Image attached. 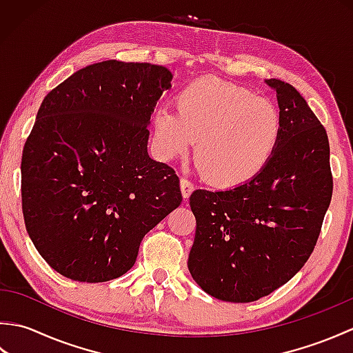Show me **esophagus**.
Here are the masks:
<instances>
[{"label": "esophagus", "mask_w": 353, "mask_h": 353, "mask_svg": "<svg viewBox=\"0 0 353 353\" xmlns=\"http://www.w3.org/2000/svg\"><path fill=\"white\" fill-rule=\"evenodd\" d=\"M181 191L183 199H188L191 196V192L194 191V185L188 181V179H181Z\"/></svg>", "instance_id": "esophagus-1"}]
</instances>
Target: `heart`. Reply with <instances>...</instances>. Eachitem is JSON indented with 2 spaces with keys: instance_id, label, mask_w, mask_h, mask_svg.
I'll list each match as a JSON object with an SVG mask.
<instances>
[{
  "instance_id": "heart-1",
  "label": "heart",
  "mask_w": 353,
  "mask_h": 353,
  "mask_svg": "<svg viewBox=\"0 0 353 353\" xmlns=\"http://www.w3.org/2000/svg\"><path fill=\"white\" fill-rule=\"evenodd\" d=\"M177 109L161 106L152 125L157 153L165 161L183 156L197 141L201 172L212 183L234 188L250 182L281 144V110L264 97L214 77L194 80L177 94Z\"/></svg>"
}]
</instances>
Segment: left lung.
Listing matches in <instances>:
<instances>
[{
    "instance_id": "left-lung-1",
    "label": "left lung",
    "mask_w": 353,
    "mask_h": 353,
    "mask_svg": "<svg viewBox=\"0 0 353 353\" xmlns=\"http://www.w3.org/2000/svg\"><path fill=\"white\" fill-rule=\"evenodd\" d=\"M265 83L283 121L272 161L250 182L190 197L197 228L188 270L224 302H254L287 283L311 256L332 197L325 127L296 88Z\"/></svg>"
}]
</instances>
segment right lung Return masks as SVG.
Here are the masks:
<instances>
[{
    "label": "right lung",
    "instance_id": "1",
    "mask_svg": "<svg viewBox=\"0 0 353 353\" xmlns=\"http://www.w3.org/2000/svg\"><path fill=\"white\" fill-rule=\"evenodd\" d=\"M161 65L104 61L45 97L21 162L24 221L57 273L106 282L129 272L147 232L181 205L179 177L148 156Z\"/></svg>",
    "mask_w": 353,
    "mask_h": 353
}]
</instances>
